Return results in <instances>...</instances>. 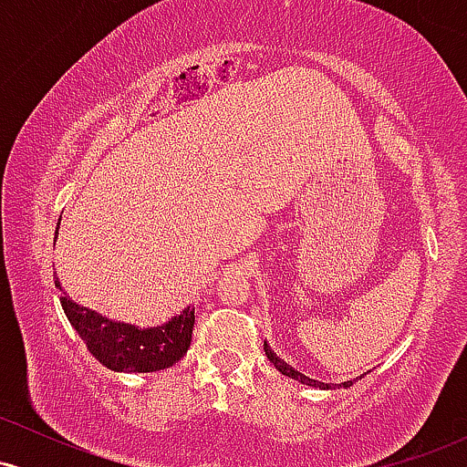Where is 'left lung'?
Masks as SVG:
<instances>
[{"instance_id": "1", "label": "left lung", "mask_w": 467, "mask_h": 467, "mask_svg": "<svg viewBox=\"0 0 467 467\" xmlns=\"http://www.w3.org/2000/svg\"><path fill=\"white\" fill-rule=\"evenodd\" d=\"M264 349H265V356H267V360H270L272 364H275V367H276L278 371H281L283 375H287V378H294V379H298V382L307 384V387H320V389H329V384H325V382H316V379H309L307 375H303V373L294 371V368L289 367V364H285V362L281 360V358L275 356V351H272L270 347L265 345V342H264ZM351 384H353V379H349V382H345V387H351Z\"/></svg>"}]
</instances>
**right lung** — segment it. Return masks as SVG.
I'll list each match as a JSON object with an SVG mask.
<instances>
[{
  "mask_svg": "<svg viewBox=\"0 0 467 467\" xmlns=\"http://www.w3.org/2000/svg\"><path fill=\"white\" fill-rule=\"evenodd\" d=\"M55 283L57 289H61L58 278ZM61 305L67 320L83 337L85 347L92 351L96 360L103 362L111 371L151 373L160 371V368H169L180 358H184V353L191 347L195 307H186L184 312L162 327L138 329L136 325L116 323V320L105 318L92 309L80 307V305L69 301L66 294H61Z\"/></svg>",
  "mask_w": 467,
  "mask_h": 467,
  "instance_id": "1",
  "label": "right lung"
}]
</instances>
